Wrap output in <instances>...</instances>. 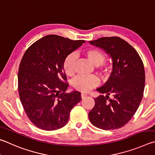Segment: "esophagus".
<instances>
[{
    "mask_svg": "<svg viewBox=\"0 0 155 155\" xmlns=\"http://www.w3.org/2000/svg\"><path fill=\"white\" fill-rule=\"evenodd\" d=\"M86 96H87V94H84V93H82V94H81V97H82V99L85 98Z\"/></svg>",
    "mask_w": 155,
    "mask_h": 155,
    "instance_id": "esophagus-1",
    "label": "esophagus"
}]
</instances>
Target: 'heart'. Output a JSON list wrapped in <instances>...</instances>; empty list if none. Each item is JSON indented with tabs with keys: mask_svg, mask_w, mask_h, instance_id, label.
<instances>
[{
	"mask_svg": "<svg viewBox=\"0 0 155 155\" xmlns=\"http://www.w3.org/2000/svg\"><path fill=\"white\" fill-rule=\"evenodd\" d=\"M84 55L89 61L97 66L100 71L106 74L110 70V65L104 63L105 58V54L101 50L96 48H88L84 51ZM76 55L74 53H71L65 57L62 62V69L67 75L71 76L75 71V62ZM99 84L98 78L95 75H79L73 81V85L76 90L82 92H88Z\"/></svg>",
	"mask_w": 155,
	"mask_h": 155,
	"instance_id": "obj_1",
	"label": "heart"
}]
</instances>
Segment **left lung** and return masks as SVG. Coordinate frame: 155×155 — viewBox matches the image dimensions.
I'll return each instance as SVG.
<instances>
[{"mask_svg": "<svg viewBox=\"0 0 155 155\" xmlns=\"http://www.w3.org/2000/svg\"><path fill=\"white\" fill-rule=\"evenodd\" d=\"M89 43L104 49L113 61L109 79L97 89L107 95L94 99L95 104L88 114L89 119L99 129H119L131 120L142 99L145 86L143 62L137 51L118 37H101Z\"/></svg>", "mask_w": 155, "mask_h": 155, "instance_id": "obj_1", "label": "left lung"}]
</instances>
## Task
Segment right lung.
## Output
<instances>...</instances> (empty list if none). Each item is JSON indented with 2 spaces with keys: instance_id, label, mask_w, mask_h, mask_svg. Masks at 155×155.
I'll return each instance as SVG.
<instances>
[{
  "instance_id": "right-lung-1",
  "label": "right lung",
  "mask_w": 155,
  "mask_h": 155,
  "mask_svg": "<svg viewBox=\"0 0 155 155\" xmlns=\"http://www.w3.org/2000/svg\"><path fill=\"white\" fill-rule=\"evenodd\" d=\"M83 43L50 35L24 53L18 71L19 95L27 116L38 128L53 131L64 127L71 110L82 100L80 92L66 93L69 84L62 62Z\"/></svg>"
}]
</instances>
